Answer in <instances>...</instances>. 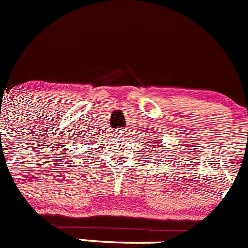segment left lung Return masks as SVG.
<instances>
[{"mask_svg":"<svg viewBox=\"0 0 248 248\" xmlns=\"http://www.w3.org/2000/svg\"><path fill=\"white\" fill-rule=\"evenodd\" d=\"M147 143H148V142H147ZM148 146L152 147V148H157V147L160 146V143L157 140H153V138H152V142H149Z\"/></svg>","mask_w":248,"mask_h":248,"instance_id":"1","label":"left lung"}]
</instances>
